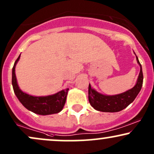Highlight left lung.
I'll return each mask as SVG.
<instances>
[{
	"label": "left lung",
	"mask_w": 154,
	"mask_h": 154,
	"mask_svg": "<svg viewBox=\"0 0 154 154\" xmlns=\"http://www.w3.org/2000/svg\"><path fill=\"white\" fill-rule=\"evenodd\" d=\"M136 59L140 66V70L136 85L131 90L119 95L112 96L104 95L92 89L91 85H89L88 98L92 107H93L95 110L101 112H116L123 110L131 103H133L141 90L143 80L141 64H140L137 57Z\"/></svg>",
	"instance_id": "1"
}]
</instances>
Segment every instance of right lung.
<instances>
[{"mask_svg":"<svg viewBox=\"0 0 154 154\" xmlns=\"http://www.w3.org/2000/svg\"><path fill=\"white\" fill-rule=\"evenodd\" d=\"M20 56L21 54L15 62L12 69V85L16 97L26 108L34 113L42 116L58 113L64 106L69 88L64 89L54 95L45 97H34L22 92L18 88L15 74V67Z\"/></svg>","mask_w":154,"mask_h":154,"instance_id":"obj_1","label":"right lung"}]
</instances>
